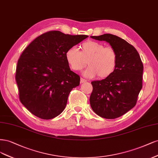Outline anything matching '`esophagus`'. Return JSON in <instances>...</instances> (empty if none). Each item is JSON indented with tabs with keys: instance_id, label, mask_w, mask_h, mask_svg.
<instances>
[{
	"instance_id": "1",
	"label": "esophagus",
	"mask_w": 158,
	"mask_h": 158,
	"mask_svg": "<svg viewBox=\"0 0 158 158\" xmlns=\"http://www.w3.org/2000/svg\"><path fill=\"white\" fill-rule=\"evenodd\" d=\"M85 82H86V80H85V79H83V78H81V80H80L81 83H85Z\"/></svg>"
}]
</instances>
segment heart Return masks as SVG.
<instances>
[{
  "label": "heart",
  "instance_id": "heart-1",
  "mask_svg": "<svg viewBox=\"0 0 158 158\" xmlns=\"http://www.w3.org/2000/svg\"><path fill=\"white\" fill-rule=\"evenodd\" d=\"M65 59L73 71L82 69L89 65L83 72L85 77L93 78L98 75L104 79L112 74L118 64V54L111 47H104L102 43L89 40L81 46V51L75 47L69 48L65 52Z\"/></svg>",
  "mask_w": 158,
  "mask_h": 158
}]
</instances>
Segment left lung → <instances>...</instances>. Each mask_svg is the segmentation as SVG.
I'll use <instances>...</instances> for the list:
<instances>
[{
    "label": "left lung",
    "instance_id": "left-lung-1",
    "mask_svg": "<svg viewBox=\"0 0 158 158\" xmlns=\"http://www.w3.org/2000/svg\"><path fill=\"white\" fill-rule=\"evenodd\" d=\"M92 39L108 43L118 54V64L112 74L102 80L92 81L90 104L98 115L115 119L136 105L142 87L143 64L133 45L116 35L104 34Z\"/></svg>",
    "mask_w": 158,
    "mask_h": 158
}]
</instances>
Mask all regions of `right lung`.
<instances>
[{"mask_svg": "<svg viewBox=\"0 0 158 158\" xmlns=\"http://www.w3.org/2000/svg\"><path fill=\"white\" fill-rule=\"evenodd\" d=\"M87 37L52 31L34 39L23 50L18 61L16 81L20 102L32 114L50 119L64 111L71 90L80 83L65 52Z\"/></svg>", "mask_w": 158, "mask_h": 158, "instance_id": "1", "label": "right lung"}]
</instances>
